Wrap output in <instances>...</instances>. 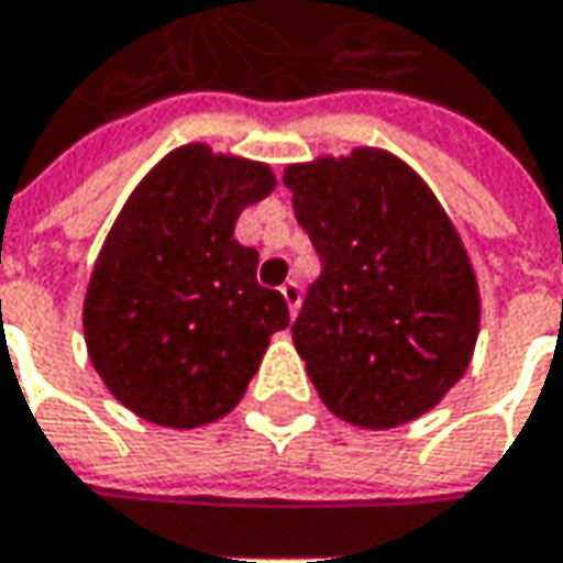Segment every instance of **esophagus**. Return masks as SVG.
<instances>
[{"mask_svg": "<svg viewBox=\"0 0 563 563\" xmlns=\"http://www.w3.org/2000/svg\"><path fill=\"white\" fill-rule=\"evenodd\" d=\"M282 297H285L291 316H297V310H300V285H297V282H285V285H282Z\"/></svg>", "mask_w": 563, "mask_h": 563, "instance_id": "1", "label": "esophagus"}]
</instances>
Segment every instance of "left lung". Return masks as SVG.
I'll return each instance as SVG.
<instances>
[{"mask_svg":"<svg viewBox=\"0 0 563 563\" xmlns=\"http://www.w3.org/2000/svg\"><path fill=\"white\" fill-rule=\"evenodd\" d=\"M322 275L291 325L322 404L360 429L429 413L479 338V282L432 187L382 146L285 168Z\"/></svg>","mask_w":563,"mask_h":563,"instance_id":"left-lung-1","label":"left lung"}]
</instances>
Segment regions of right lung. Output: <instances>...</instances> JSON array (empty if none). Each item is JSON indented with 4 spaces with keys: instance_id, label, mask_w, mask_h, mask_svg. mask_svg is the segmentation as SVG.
I'll return each instance as SVG.
<instances>
[{
    "instance_id": "add662e5",
    "label": "right lung",
    "mask_w": 563,
    "mask_h": 563,
    "mask_svg": "<svg viewBox=\"0 0 563 563\" xmlns=\"http://www.w3.org/2000/svg\"><path fill=\"white\" fill-rule=\"evenodd\" d=\"M266 163L185 143L131 190L84 294V341L109 395L141 420L197 429L244 398L288 303L256 285L234 238L275 190Z\"/></svg>"
}]
</instances>
